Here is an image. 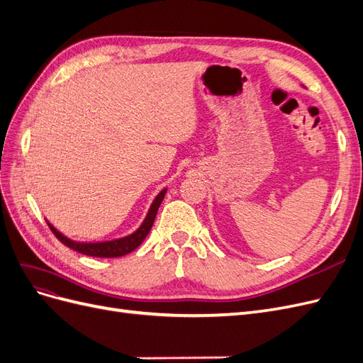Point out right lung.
I'll use <instances>...</instances> for the list:
<instances>
[{"mask_svg":"<svg viewBox=\"0 0 363 363\" xmlns=\"http://www.w3.org/2000/svg\"><path fill=\"white\" fill-rule=\"evenodd\" d=\"M164 194H167V189H163L157 196L156 200L152 201L148 215L144 219V223L136 230L135 233H131L130 236H125L123 239H115V240H107V242H94V244H84V242H74V240L65 238L62 233H59L56 228H54L50 223L48 227L51 228V232L56 235V238L60 240L62 244H65L67 247L82 252V255L86 256H92V257H121L125 256L128 252H131L133 250H136L142 240L147 238V235L150 233V230L155 224V219L159 211V206L163 200Z\"/></svg>","mask_w":363,"mask_h":363,"instance_id":"1","label":"right lung"}]
</instances>
